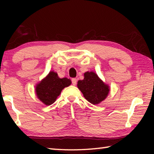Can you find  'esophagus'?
<instances>
[{"mask_svg":"<svg viewBox=\"0 0 154 154\" xmlns=\"http://www.w3.org/2000/svg\"><path fill=\"white\" fill-rule=\"evenodd\" d=\"M77 79L76 78H72V85H75L77 84Z\"/></svg>","mask_w":154,"mask_h":154,"instance_id":"34e87169","label":"esophagus"}]
</instances>
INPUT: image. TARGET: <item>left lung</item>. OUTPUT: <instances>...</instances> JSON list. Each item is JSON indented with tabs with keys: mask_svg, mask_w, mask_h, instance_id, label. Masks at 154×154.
<instances>
[{
	"mask_svg": "<svg viewBox=\"0 0 154 154\" xmlns=\"http://www.w3.org/2000/svg\"><path fill=\"white\" fill-rule=\"evenodd\" d=\"M77 88L85 98L93 105H98L105 100L110 91L109 85L106 84L93 71L85 72L84 79L78 81Z\"/></svg>",
	"mask_w": 154,
	"mask_h": 154,
	"instance_id": "obj_1",
	"label": "left lung"
}]
</instances>
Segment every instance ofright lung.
<instances>
[{
  "label": "right lung",
  "instance_id": "right-lung-1",
  "mask_svg": "<svg viewBox=\"0 0 154 154\" xmlns=\"http://www.w3.org/2000/svg\"><path fill=\"white\" fill-rule=\"evenodd\" d=\"M71 84V79L60 78L56 72L52 71L36 85L35 93L44 105H50L55 102L62 90Z\"/></svg>",
  "mask_w": 154,
  "mask_h": 154
}]
</instances>
